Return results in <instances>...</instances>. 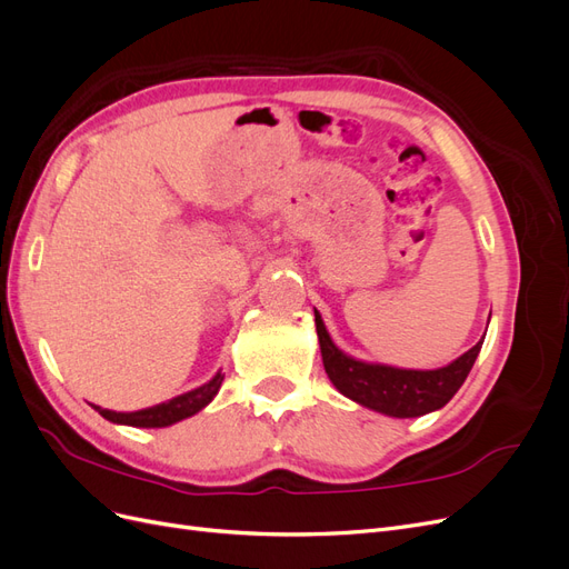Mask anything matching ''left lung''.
Instances as JSON below:
<instances>
[{"label": "left lung", "instance_id": "left-lung-1", "mask_svg": "<svg viewBox=\"0 0 569 569\" xmlns=\"http://www.w3.org/2000/svg\"><path fill=\"white\" fill-rule=\"evenodd\" d=\"M316 330L322 366L330 382L347 399L389 418H420L443 408L462 387L465 377L470 375L479 356L481 343H485V339H479L470 351H465L443 368L408 370L385 363H368V360L343 353L327 332L318 311Z\"/></svg>", "mask_w": 569, "mask_h": 569}]
</instances>
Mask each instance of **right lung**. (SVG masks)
Masks as SVG:
<instances>
[{
	"instance_id": "obj_1",
	"label": "right lung",
	"mask_w": 569,
	"mask_h": 569,
	"mask_svg": "<svg viewBox=\"0 0 569 569\" xmlns=\"http://www.w3.org/2000/svg\"><path fill=\"white\" fill-rule=\"evenodd\" d=\"M222 380H226V375L220 370L213 375V380H209L206 385L180 393L176 399H170L166 403L159 406H151L144 410H134V412H116V410H107V408H99L94 406V410L99 412L101 418H107L109 422L116 425H130V427H168V425H176L184 418H192L201 408L209 406L213 401V396L218 393Z\"/></svg>"
}]
</instances>
